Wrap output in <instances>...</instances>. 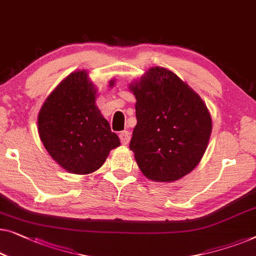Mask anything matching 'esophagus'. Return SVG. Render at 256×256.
I'll return each mask as SVG.
<instances>
[{"mask_svg":"<svg viewBox=\"0 0 256 256\" xmlns=\"http://www.w3.org/2000/svg\"><path fill=\"white\" fill-rule=\"evenodd\" d=\"M119 137H120L121 143L124 144V146H126V144H128L129 140H130V132H127V130H124V132H120Z\"/></svg>","mask_w":256,"mask_h":256,"instance_id":"obj_1","label":"esophagus"}]
</instances>
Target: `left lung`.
Wrapping results in <instances>:
<instances>
[{"label":"left lung","mask_w":256,"mask_h":256,"mask_svg":"<svg viewBox=\"0 0 256 256\" xmlns=\"http://www.w3.org/2000/svg\"><path fill=\"white\" fill-rule=\"evenodd\" d=\"M130 90L137 124L129 148L148 179L171 182L196 168L211 134L206 104L176 74L154 66Z\"/></svg>","instance_id":"left-lung-1"}]
</instances>
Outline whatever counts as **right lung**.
Segmentation results:
<instances>
[{
    "mask_svg": "<svg viewBox=\"0 0 256 256\" xmlns=\"http://www.w3.org/2000/svg\"><path fill=\"white\" fill-rule=\"evenodd\" d=\"M38 130L52 158L75 174L97 171L120 146L96 106L94 84L85 72L70 74L50 94L39 112Z\"/></svg>",
    "mask_w": 256,
    "mask_h": 256,
    "instance_id": "add662e5",
    "label": "right lung"
}]
</instances>
